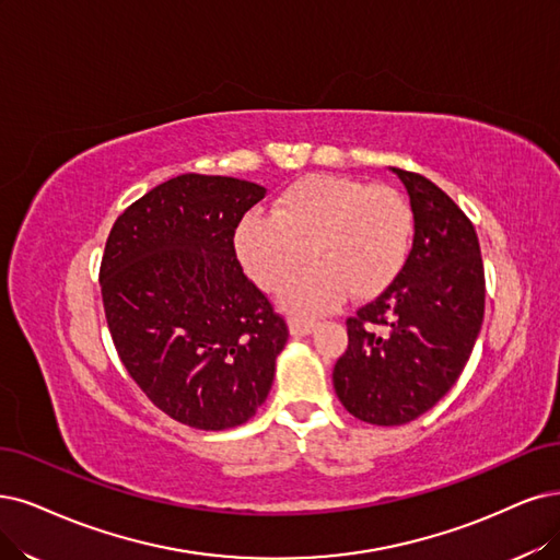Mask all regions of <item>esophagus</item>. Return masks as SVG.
<instances>
[{"label": "esophagus", "mask_w": 560, "mask_h": 560, "mask_svg": "<svg viewBox=\"0 0 560 560\" xmlns=\"http://www.w3.org/2000/svg\"><path fill=\"white\" fill-rule=\"evenodd\" d=\"M288 327H291V335L304 337V335H312V332H314V329H316V320L291 318V323H288Z\"/></svg>", "instance_id": "34e87169"}]
</instances>
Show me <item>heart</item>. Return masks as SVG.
Masks as SVG:
<instances>
[{
	"label": "heart",
	"mask_w": 560,
	"mask_h": 560,
	"mask_svg": "<svg viewBox=\"0 0 560 560\" xmlns=\"http://www.w3.org/2000/svg\"><path fill=\"white\" fill-rule=\"evenodd\" d=\"M416 217L401 191L343 175H306L277 198L272 212H248L235 231V252L256 285L285 288L298 314H320L350 291L374 298L404 269Z\"/></svg>",
	"instance_id": "b5f03b06"
}]
</instances>
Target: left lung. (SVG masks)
Returning a JSON list of instances; mask_svg holds the SVG:
<instances>
[{
    "label": "left lung",
    "instance_id": "obj_1",
    "mask_svg": "<svg viewBox=\"0 0 560 560\" xmlns=\"http://www.w3.org/2000/svg\"><path fill=\"white\" fill-rule=\"evenodd\" d=\"M416 237L399 277L346 320L332 383L343 408L399 427L436 406L464 371L485 316V265L470 219L436 184L404 168Z\"/></svg>",
    "mask_w": 560,
    "mask_h": 560
}]
</instances>
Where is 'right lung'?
I'll return each mask as SVG.
<instances>
[{
    "label": "right lung",
    "instance_id": "add662e5",
    "mask_svg": "<svg viewBox=\"0 0 560 560\" xmlns=\"http://www.w3.org/2000/svg\"><path fill=\"white\" fill-rule=\"evenodd\" d=\"M260 184L186 173L110 228L98 283L121 364L173 420L223 431L256 416L288 325L242 272L235 231Z\"/></svg>",
    "mask_w": 560,
    "mask_h": 560
}]
</instances>
